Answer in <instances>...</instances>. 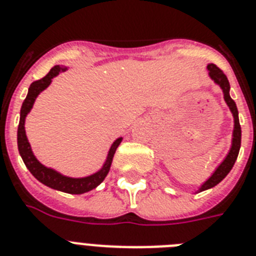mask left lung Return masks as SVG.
Segmentation results:
<instances>
[{"label": "left lung", "mask_w": 256, "mask_h": 256, "mask_svg": "<svg viewBox=\"0 0 256 256\" xmlns=\"http://www.w3.org/2000/svg\"><path fill=\"white\" fill-rule=\"evenodd\" d=\"M207 70L208 76H210V78L221 88V91H222L225 102H226V105L229 106V110H230V113L233 114L234 128L233 134H232L230 150H229V152H228V154L225 156L224 160L221 161L218 168L214 169V173L210 176V178H207V180L199 186L196 192H202V191L208 190V188H212L218 184H220V182L226 177L228 173L232 170V168H233L234 162H236V160H237L238 158L240 148H241V124H240V118H238L237 105H236L234 100L230 98V95H229V91H230L229 80H228L226 75L221 72L218 66L214 65V64H208Z\"/></svg>", "instance_id": "8db88e82"}]
</instances>
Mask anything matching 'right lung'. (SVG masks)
I'll use <instances>...</instances> for the list:
<instances>
[{
  "instance_id": "obj_1",
  "label": "right lung",
  "mask_w": 256,
  "mask_h": 256,
  "mask_svg": "<svg viewBox=\"0 0 256 256\" xmlns=\"http://www.w3.org/2000/svg\"><path fill=\"white\" fill-rule=\"evenodd\" d=\"M68 68L66 66H60L56 65L54 68H50V72L45 75L44 78L40 79V80L34 82L28 88V94H27V98H24V102L22 104V108H20V118H19V126H18V150L19 154H20V158H22L23 162L26 164L27 169L31 172V174L40 181L42 184H44L45 186H48L50 188H54V190L62 191V192H68V194H84L88 191L94 190L95 188H98V184H102L105 180L106 174L109 173V169H110L112 161H113V156L116 154V150L118 148V146L121 144L122 136L116 139L113 143H112L110 148L108 151V156L105 158L104 164L98 172L92 173L90 176H86V177H68V176L62 174L60 172H57L53 168H48L45 166L44 164H42L40 161L36 158V156L34 154L32 151L31 144H30L28 138L26 135V117L31 112L32 106L35 104V100L40 92H42L46 87H49V84L52 83V79L57 76L60 72H66Z\"/></svg>"
}]
</instances>
